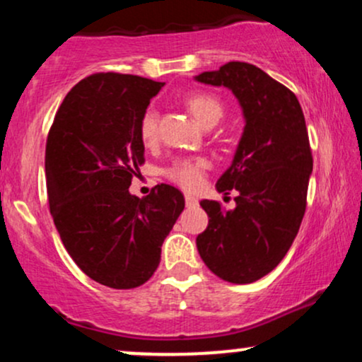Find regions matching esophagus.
<instances>
[{
	"label": "esophagus",
	"mask_w": 362,
	"mask_h": 362,
	"mask_svg": "<svg viewBox=\"0 0 362 362\" xmlns=\"http://www.w3.org/2000/svg\"><path fill=\"white\" fill-rule=\"evenodd\" d=\"M197 199L194 197V195H190V194H187L185 195V204L189 206V207H194V206H197Z\"/></svg>",
	"instance_id": "esophagus-1"
}]
</instances>
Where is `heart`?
Segmentation results:
<instances>
[{
  "mask_svg": "<svg viewBox=\"0 0 362 362\" xmlns=\"http://www.w3.org/2000/svg\"><path fill=\"white\" fill-rule=\"evenodd\" d=\"M185 103L204 127H213L224 114L221 100L211 93H194L187 98ZM158 120H160V115L153 107H149L141 117L139 136L144 144H153L158 139ZM207 168H209V161L204 156L178 158L163 170V175L173 184L180 185L182 189L195 190L204 182Z\"/></svg>",
  "mask_w": 362,
  "mask_h": 362,
  "instance_id": "obj_1",
  "label": "heart"
}]
</instances>
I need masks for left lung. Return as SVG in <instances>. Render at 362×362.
<instances>
[{
	"mask_svg": "<svg viewBox=\"0 0 362 362\" xmlns=\"http://www.w3.org/2000/svg\"><path fill=\"white\" fill-rule=\"evenodd\" d=\"M195 80L228 86L247 120L233 163L216 184L238 192L236 207L201 201L209 224L197 250L223 281L250 284L277 267L300 231L313 170L305 115L288 86L248 62H226Z\"/></svg>",
	"mask_w": 362,
	"mask_h": 362,
	"instance_id": "left-lung-1",
	"label": "left lung"
}]
</instances>
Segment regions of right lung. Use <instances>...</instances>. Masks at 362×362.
<instances>
[{
    "mask_svg": "<svg viewBox=\"0 0 362 362\" xmlns=\"http://www.w3.org/2000/svg\"><path fill=\"white\" fill-rule=\"evenodd\" d=\"M163 83L95 73L66 95L47 134V199L61 242L90 279L132 289L155 274L161 245L185 207L160 184L129 194L144 163L139 122Z\"/></svg>",
    "mask_w": 362,
    "mask_h": 362,
    "instance_id": "obj_1",
    "label": "right lung"
}]
</instances>
